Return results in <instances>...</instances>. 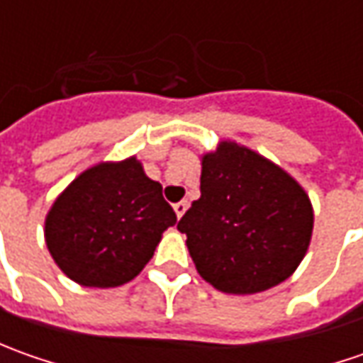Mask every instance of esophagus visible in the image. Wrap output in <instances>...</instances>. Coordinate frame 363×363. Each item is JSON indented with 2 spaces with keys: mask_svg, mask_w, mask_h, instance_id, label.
Here are the masks:
<instances>
[{
  "mask_svg": "<svg viewBox=\"0 0 363 363\" xmlns=\"http://www.w3.org/2000/svg\"><path fill=\"white\" fill-rule=\"evenodd\" d=\"M188 200H182V202H177L174 206V210H175V214H177V218H182L184 214H186V210H188Z\"/></svg>",
  "mask_w": 363,
  "mask_h": 363,
  "instance_id": "34e87169",
  "label": "esophagus"
}]
</instances>
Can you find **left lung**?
<instances>
[{"mask_svg": "<svg viewBox=\"0 0 363 363\" xmlns=\"http://www.w3.org/2000/svg\"><path fill=\"white\" fill-rule=\"evenodd\" d=\"M200 200L177 224L203 281L252 295L289 279L305 257L313 208L305 189L267 157L234 141L202 155Z\"/></svg>", "mask_w": 363, "mask_h": 363, "instance_id": "obj_1", "label": "left lung"}]
</instances>
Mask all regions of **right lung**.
Returning <instances> with one entry per match:
<instances>
[{
	"instance_id": "obj_1",
	"label": "right lung",
	"mask_w": 363,
	"mask_h": 363,
	"mask_svg": "<svg viewBox=\"0 0 363 363\" xmlns=\"http://www.w3.org/2000/svg\"><path fill=\"white\" fill-rule=\"evenodd\" d=\"M177 222L161 184L129 157L92 165L64 189L46 216V246L60 271L82 286H119L151 260Z\"/></svg>"
}]
</instances>
